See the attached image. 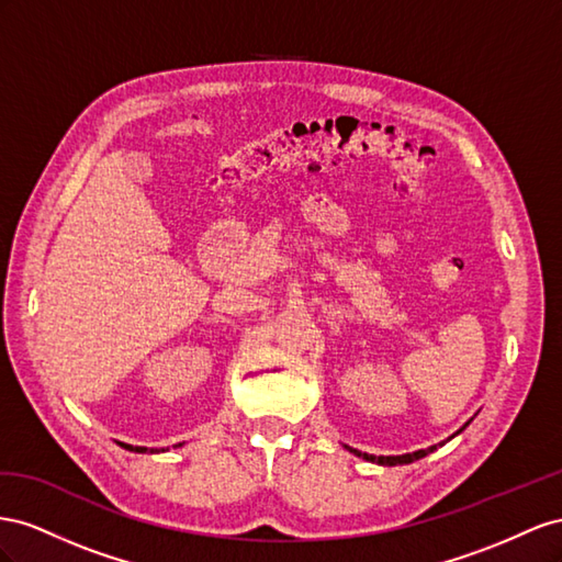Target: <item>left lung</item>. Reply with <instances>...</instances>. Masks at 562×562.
Wrapping results in <instances>:
<instances>
[{
	"label": "left lung",
	"mask_w": 562,
	"mask_h": 562,
	"mask_svg": "<svg viewBox=\"0 0 562 562\" xmlns=\"http://www.w3.org/2000/svg\"><path fill=\"white\" fill-rule=\"evenodd\" d=\"M457 432H461V430H457ZM454 432V436H457ZM452 436V438H454ZM442 445V442H440ZM432 450H438V445H432V447H428V450H419V452H412V454H400V457H374V454H367V452H358V450H352V447H348V452H352L356 457H362V459H367V461H374V463H381V467H397V463H412V461H416V459H422V457H426V454H430Z\"/></svg>",
	"instance_id": "left-lung-1"
}]
</instances>
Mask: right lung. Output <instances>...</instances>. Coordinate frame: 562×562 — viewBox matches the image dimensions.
Segmentation results:
<instances>
[{"mask_svg":"<svg viewBox=\"0 0 562 562\" xmlns=\"http://www.w3.org/2000/svg\"><path fill=\"white\" fill-rule=\"evenodd\" d=\"M124 450H130V452H138V454H146V452H159V450H148V447H134V445H126V442H120ZM173 447H181V442L179 445H173ZM165 452V450H162Z\"/></svg>","mask_w":562,"mask_h":562,"instance_id":"1","label":"right lung"}]
</instances>
